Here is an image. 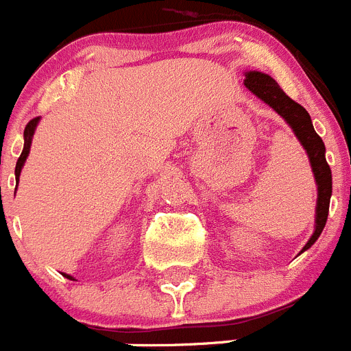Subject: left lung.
Here are the masks:
<instances>
[{
  "instance_id": "8db88e82",
  "label": "left lung",
  "mask_w": 351,
  "mask_h": 351,
  "mask_svg": "<svg viewBox=\"0 0 351 351\" xmlns=\"http://www.w3.org/2000/svg\"><path fill=\"white\" fill-rule=\"evenodd\" d=\"M244 86L287 121L309 156V163H311L313 173H315L316 186H318V200H316L315 232H313L308 244L302 247V251H306L316 243V239L320 237L322 230H324L328 216L330 195H332V173H330V167L325 160V144L313 128L308 110L302 105L291 100L272 77H269L267 73H262V71H246Z\"/></svg>"
}]
</instances>
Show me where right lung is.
Returning a JSON list of instances; mask_svg holds the SVG:
<instances>
[{"label": "right lung", "mask_w": 351, "mask_h": 351, "mask_svg": "<svg viewBox=\"0 0 351 351\" xmlns=\"http://www.w3.org/2000/svg\"><path fill=\"white\" fill-rule=\"evenodd\" d=\"M40 117H35V119H31L29 123L26 125V128H24V149L23 153H21V156H19L17 160V165H15V181L19 182V176H21V170H23L24 167V161H26L27 154H29V147H31V141H33V135H35V130H36V125H38ZM64 278H68V280H73L71 276L68 274H63Z\"/></svg>", "instance_id": "obj_1"}]
</instances>
